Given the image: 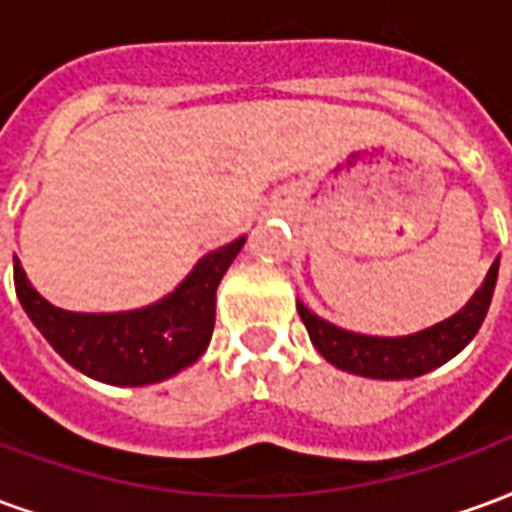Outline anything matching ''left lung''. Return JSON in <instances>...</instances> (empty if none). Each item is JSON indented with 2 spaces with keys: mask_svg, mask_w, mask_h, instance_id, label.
<instances>
[{
  "mask_svg": "<svg viewBox=\"0 0 512 512\" xmlns=\"http://www.w3.org/2000/svg\"><path fill=\"white\" fill-rule=\"evenodd\" d=\"M496 274H499V257L463 310L455 312L447 321L417 334H406V337H373V334L345 332L340 326L318 318L301 301H296V307L310 332L312 345L334 367L354 373V376L384 378V381L417 378L450 362L452 356L461 354L463 348L472 343V337L480 332L485 312L494 299Z\"/></svg>",
  "mask_w": 512,
  "mask_h": 512,
  "instance_id": "left-lung-1",
  "label": "left lung"
}]
</instances>
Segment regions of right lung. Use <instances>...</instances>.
<instances>
[{
    "label": "right lung",
    "instance_id": "right-lung-1",
    "mask_svg": "<svg viewBox=\"0 0 512 512\" xmlns=\"http://www.w3.org/2000/svg\"><path fill=\"white\" fill-rule=\"evenodd\" d=\"M246 235L208 252L169 296L131 312H68L29 285L13 257L21 307L57 354L84 376L115 386H147L194 365L211 343L216 288Z\"/></svg>",
    "mask_w": 512,
    "mask_h": 512
}]
</instances>
